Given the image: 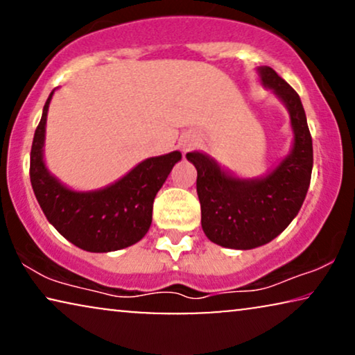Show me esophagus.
Wrapping results in <instances>:
<instances>
[{
	"mask_svg": "<svg viewBox=\"0 0 355 355\" xmlns=\"http://www.w3.org/2000/svg\"><path fill=\"white\" fill-rule=\"evenodd\" d=\"M192 144H193V140H192L191 137H186V139H182V140H181V147H182L184 152H187V150L192 147Z\"/></svg>",
	"mask_w": 355,
	"mask_h": 355,
	"instance_id": "34e87169",
	"label": "esophagus"
}]
</instances>
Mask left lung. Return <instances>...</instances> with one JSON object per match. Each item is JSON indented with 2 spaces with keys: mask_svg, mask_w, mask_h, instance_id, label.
I'll return each mask as SVG.
<instances>
[{
  "mask_svg": "<svg viewBox=\"0 0 355 355\" xmlns=\"http://www.w3.org/2000/svg\"><path fill=\"white\" fill-rule=\"evenodd\" d=\"M257 72L261 85L288 110L294 134L291 152L270 173L254 179L234 176L202 152L186 155L197 169L202 230L227 249H255L279 236L297 216L312 178V135L297 92L268 66Z\"/></svg>",
  "mask_w": 355,
  "mask_h": 355,
  "instance_id": "obj_1",
  "label": "left lung"
}]
</instances>
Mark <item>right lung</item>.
Instances as JSON below:
<instances>
[{
  "instance_id": "right-lung-1",
  "label": "right lung",
  "mask_w": 355,
  "mask_h": 355,
  "mask_svg": "<svg viewBox=\"0 0 355 355\" xmlns=\"http://www.w3.org/2000/svg\"><path fill=\"white\" fill-rule=\"evenodd\" d=\"M48 96L31 152V182L46 220L87 252H113L135 244L152 225L153 200L181 152L144 159L118 181L96 191H74L53 176L43 159Z\"/></svg>"
}]
</instances>
